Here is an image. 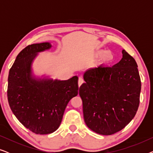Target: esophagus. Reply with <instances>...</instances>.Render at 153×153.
Segmentation results:
<instances>
[{"mask_svg": "<svg viewBox=\"0 0 153 153\" xmlns=\"http://www.w3.org/2000/svg\"><path fill=\"white\" fill-rule=\"evenodd\" d=\"M83 79L82 78H79V81H78V85H79V87H80L81 85L83 84Z\"/></svg>", "mask_w": 153, "mask_h": 153, "instance_id": "obj_1", "label": "esophagus"}]
</instances>
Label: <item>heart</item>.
Instances as JSON below:
<instances>
[{"label":"heart","instance_id":"1","mask_svg":"<svg viewBox=\"0 0 153 153\" xmlns=\"http://www.w3.org/2000/svg\"><path fill=\"white\" fill-rule=\"evenodd\" d=\"M95 58H101V62L104 65H108L114 60V56L111 51H104V50H100L95 52Z\"/></svg>","mask_w":153,"mask_h":153}]
</instances>
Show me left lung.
<instances>
[{
	"label": "left lung",
	"mask_w": 153,
	"mask_h": 153,
	"mask_svg": "<svg viewBox=\"0 0 153 153\" xmlns=\"http://www.w3.org/2000/svg\"><path fill=\"white\" fill-rule=\"evenodd\" d=\"M137 64L123 50V58L113 67L99 66L83 74L79 88L83 118L88 128L102 135L122 130L135 116L141 83Z\"/></svg>",
	"instance_id": "1"
}]
</instances>
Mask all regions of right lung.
<instances>
[{"label": "right lung", "instance_id": "add662e5", "mask_svg": "<svg viewBox=\"0 0 153 153\" xmlns=\"http://www.w3.org/2000/svg\"><path fill=\"white\" fill-rule=\"evenodd\" d=\"M50 47L48 42L27 46L16 56L8 76L10 108L25 127L37 134L55 131L68 102L78 95L76 76L66 81H37L31 76L30 65L35 53Z\"/></svg>", "mask_w": 153, "mask_h": 153}]
</instances>
